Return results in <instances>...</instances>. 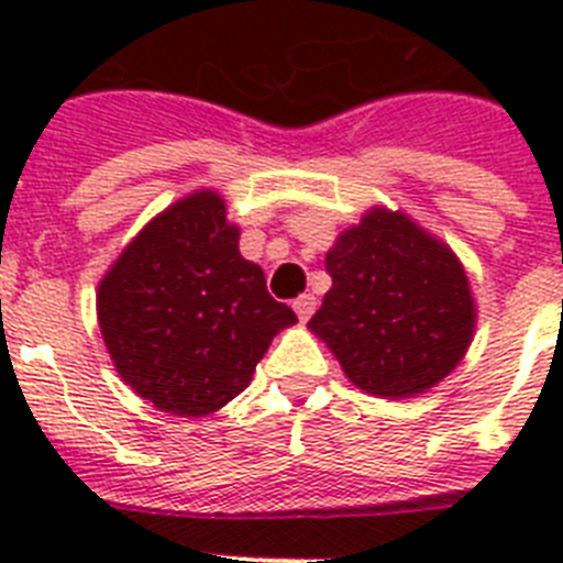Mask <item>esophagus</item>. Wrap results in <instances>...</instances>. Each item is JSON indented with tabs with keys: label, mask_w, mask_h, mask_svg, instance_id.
<instances>
[{
	"label": "esophagus",
	"mask_w": 563,
	"mask_h": 563,
	"mask_svg": "<svg viewBox=\"0 0 563 563\" xmlns=\"http://www.w3.org/2000/svg\"><path fill=\"white\" fill-rule=\"evenodd\" d=\"M316 296H312V292H305V296H298L296 301H292V310H296V316L301 318V321H307V318L316 312Z\"/></svg>",
	"instance_id": "obj_1"
}]
</instances>
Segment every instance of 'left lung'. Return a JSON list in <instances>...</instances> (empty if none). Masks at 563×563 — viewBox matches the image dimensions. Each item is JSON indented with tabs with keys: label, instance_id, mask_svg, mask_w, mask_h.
<instances>
[{
	"label": "left lung",
	"instance_id": "8db88e82",
	"mask_svg": "<svg viewBox=\"0 0 563 563\" xmlns=\"http://www.w3.org/2000/svg\"><path fill=\"white\" fill-rule=\"evenodd\" d=\"M332 278L310 330L357 389L415 397L454 369L476 307L460 258L406 213L372 208L327 253Z\"/></svg>",
	"mask_w": 563,
	"mask_h": 563
}]
</instances>
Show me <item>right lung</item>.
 I'll use <instances>...</instances> for the list:
<instances>
[{
    "label": "right lung",
    "instance_id": "add662e5",
    "mask_svg": "<svg viewBox=\"0 0 563 563\" xmlns=\"http://www.w3.org/2000/svg\"><path fill=\"white\" fill-rule=\"evenodd\" d=\"M296 312L239 253L217 191L157 213L98 285V324L123 380L154 409L202 417L247 389Z\"/></svg>",
    "mask_w": 563,
    "mask_h": 563
}]
</instances>
